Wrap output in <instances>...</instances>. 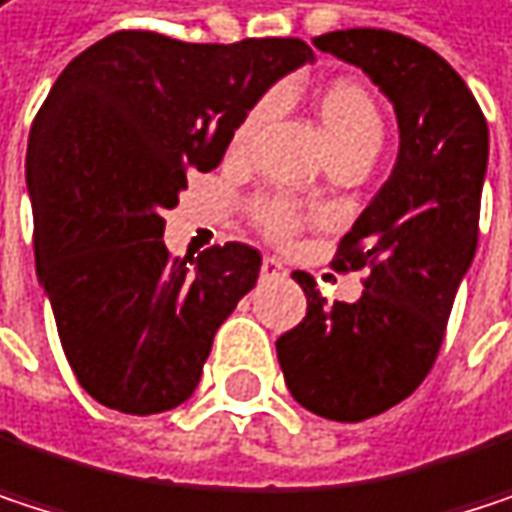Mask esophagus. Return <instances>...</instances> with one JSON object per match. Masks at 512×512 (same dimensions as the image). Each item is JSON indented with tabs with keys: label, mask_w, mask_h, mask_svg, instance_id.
I'll list each match as a JSON object with an SVG mask.
<instances>
[{
	"label": "esophagus",
	"mask_w": 512,
	"mask_h": 512,
	"mask_svg": "<svg viewBox=\"0 0 512 512\" xmlns=\"http://www.w3.org/2000/svg\"><path fill=\"white\" fill-rule=\"evenodd\" d=\"M262 277L265 280H280V277H286V268H283V262H277V259H262Z\"/></svg>",
	"instance_id": "obj_1"
}]
</instances>
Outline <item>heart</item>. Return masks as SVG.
<instances>
[{"label":"heart","instance_id":"heart-1","mask_svg":"<svg viewBox=\"0 0 512 512\" xmlns=\"http://www.w3.org/2000/svg\"><path fill=\"white\" fill-rule=\"evenodd\" d=\"M277 107H280V98L274 92L262 95L232 133V148L235 151L250 148L256 133L277 113ZM316 110H319L322 128L328 133L334 154H343V151H373L376 154L379 151L382 116H379L373 95L361 83H352V80L328 83L316 98ZM253 214H256V223L262 226V232L271 235L274 241H289L292 235H298V229L307 220V211L289 196H265L256 202Z\"/></svg>","mask_w":512,"mask_h":512}]
</instances>
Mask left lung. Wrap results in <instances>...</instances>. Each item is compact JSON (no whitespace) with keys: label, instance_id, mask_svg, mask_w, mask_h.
I'll use <instances>...</instances> for the list:
<instances>
[{"label":"left lung","instance_id":"1","mask_svg":"<svg viewBox=\"0 0 512 512\" xmlns=\"http://www.w3.org/2000/svg\"><path fill=\"white\" fill-rule=\"evenodd\" d=\"M313 44L361 68L399 125L393 172L331 262L367 271L364 295L328 304L295 271L307 316L277 340L289 393L319 417L358 423L411 396L438 358L477 250L489 128L462 77L399 32L346 29Z\"/></svg>","mask_w":512,"mask_h":512}]
</instances>
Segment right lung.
<instances>
[{"mask_svg": "<svg viewBox=\"0 0 512 512\" xmlns=\"http://www.w3.org/2000/svg\"><path fill=\"white\" fill-rule=\"evenodd\" d=\"M313 62L301 38L184 44L116 32L53 83L29 130L35 268L89 396L160 414L196 390L217 328L256 286L259 250L172 259L163 214L214 169L247 110Z\"/></svg>", "mask_w": 512, "mask_h": 512, "instance_id": "right-lung-1", "label": "right lung"}]
</instances>
